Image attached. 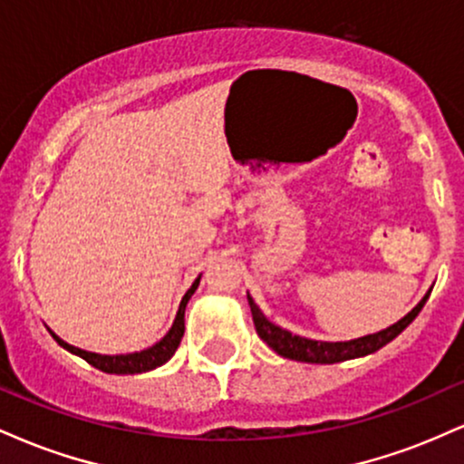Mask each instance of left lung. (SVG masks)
Instances as JSON below:
<instances>
[{"mask_svg":"<svg viewBox=\"0 0 464 464\" xmlns=\"http://www.w3.org/2000/svg\"><path fill=\"white\" fill-rule=\"evenodd\" d=\"M430 287L425 292V296L420 299L417 305L410 310L401 321H397L391 327L382 329L377 334H369L362 335V338L355 340H347V343H323V340H312V338H303V335H296L287 329L279 327V324L270 323L268 318L264 316V312L259 310L257 303L253 301V296H248V305H250V314H253V323L255 329H257V335L268 344L275 353H279L281 358L287 360H296V362H310V364H335V362H344V360H353V358H364V355L375 353L377 349H382L384 344L395 340L403 329L408 327L410 323L417 318V314L423 310L425 301L430 299Z\"/></svg>","mask_w":464,"mask_h":464,"instance_id":"1","label":"left lung"}]
</instances>
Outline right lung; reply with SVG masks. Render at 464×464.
I'll use <instances>...</instances> for the list:
<instances>
[{"label": "right lung", "instance_id": "obj_1", "mask_svg": "<svg viewBox=\"0 0 464 464\" xmlns=\"http://www.w3.org/2000/svg\"><path fill=\"white\" fill-rule=\"evenodd\" d=\"M198 284H200V275L196 276L194 284H191L189 290L185 292L183 299H180L177 318H174V323H172V327H169V332L165 334L163 338L159 340V343H154L152 347L135 351V353H120V355L93 353V351L78 349V347H73V344L65 343V340L58 338V335L52 332L50 327H47V332L52 334V338H54L63 349H67L69 353L78 355V358L87 360L89 364L95 366V369L104 371V372H113V375H135V372L152 371V369H157V366H163L165 362L172 358L174 351L179 349L180 338H183V334H185V307H188L191 295H194L196 287H198Z\"/></svg>", "mask_w": 464, "mask_h": 464}]
</instances>
